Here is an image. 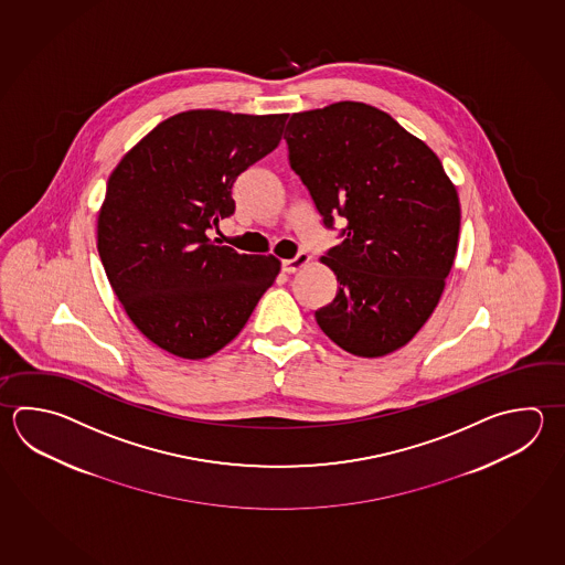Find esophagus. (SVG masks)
<instances>
[{"label": "esophagus", "mask_w": 565, "mask_h": 565, "mask_svg": "<svg viewBox=\"0 0 565 565\" xmlns=\"http://www.w3.org/2000/svg\"><path fill=\"white\" fill-rule=\"evenodd\" d=\"M308 262V254H298V256L291 257V259H284V262H281V271H284V274H296L299 267L306 266Z\"/></svg>", "instance_id": "esophagus-1"}]
</instances>
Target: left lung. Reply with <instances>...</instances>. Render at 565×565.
I'll list each match as a JSON object with an SVG mask.
<instances>
[{
	"label": "left lung",
	"mask_w": 565,
	"mask_h": 565,
	"mask_svg": "<svg viewBox=\"0 0 565 565\" xmlns=\"http://www.w3.org/2000/svg\"><path fill=\"white\" fill-rule=\"evenodd\" d=\"M284 138L323 225L348 222L321 257L340 286L316 311L318 326L360 358L399 350L436 309L454 266V183L424 141L360 102L294 114Z\"/></svg>",
	"instance_id": "obj_1"
}]
</instances>
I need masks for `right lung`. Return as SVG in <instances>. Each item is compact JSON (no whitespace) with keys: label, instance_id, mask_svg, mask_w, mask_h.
<instances>
[{"label":"right lung","instance_id":"add662e5","mask_svg":"<svg viewBox=\"0 0 565 565\" xmlns=\"http://www.w3.org/2000/svg\"><path fill=\"white\" fill-rule=\"evenodd\" d=\"M286 114L193 109L161 121L107 181L97 252L129 320L183 360L220 352L274 284L279 262L210 239L235 212L237 175L274 151Z\"/></svg>","mask_w":565,"mask_h":565}]
</instances>
